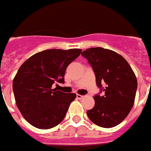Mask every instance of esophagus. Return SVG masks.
Returning <instances> with one entry per match:
<instances>
[{"label": "esophagus", "instance_id": "1", "mask_svg": "<svg viewBox=\"0 0 151 151\" xmlns=\"http://www.w3.org/2000/svg\"><path fill=\"white\" fill-rule=\"evenodd\" d=\"M77 98H78V99H83V98H84V96H81V95L78 94V95H77Z\"/></svg>", "mask_w": 151, "mask_h": 151}]
</instances>
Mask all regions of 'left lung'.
I'll return each instance as SVG.
<instances>
[{
    "label": "left lung",
    "mask_w": 151,
    "mask_h": 151,
    "mask_svg": "<svg viewBox=\"0 0 151 151\" xmlns=\"http://www.w3.org/2000/svg\"><path fill=\"white\" fill-rule=\"evenodd\" d=\"M81 55L92 66L100 89L99 94L95 95V106L87 111L88 117L98 126H116L133 106L137 90L136 75L128 62L114 51L91 48L82 52Z\"/></svg>",
    "instance_id": "8db88e82"
}]
</instances>
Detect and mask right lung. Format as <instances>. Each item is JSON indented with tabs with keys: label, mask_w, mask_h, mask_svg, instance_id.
<instances>
[{
	"label": "right lung",
	"mask_w": 151,
	"mask_h": 151,
	"mask_svg": "<svg viewBox=\"0 0 151 151\" xmlns=\"http://www.w3.org/2000/svg\"><path fill=\"white\" fill-rule=\"evenodd\" d=\"M81 49H48L29 57L20 66L12 82L15 102L25 119L37 129H48L64 119L75 93L52 89L64 83L69 64L80 55Z\"/></svg>",
	"instance_id": "obj_1"
}]
</instances>
